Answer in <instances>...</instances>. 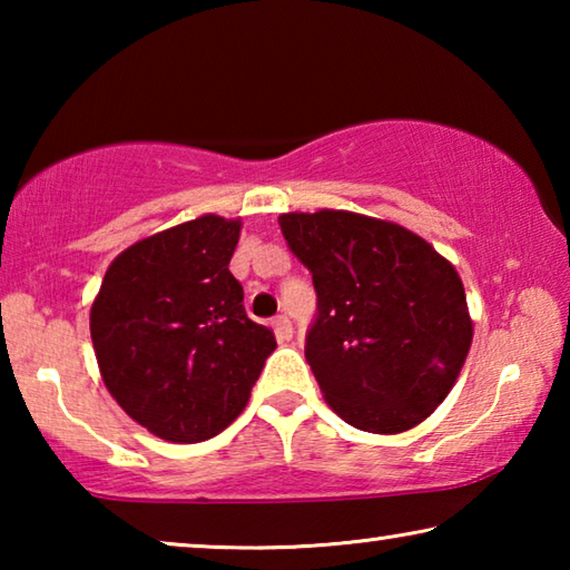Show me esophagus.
<instances>
[{
  "instance_id": "34e87169",
  "label": "esophagus",
  "mask_w": 570,
  "mask_h": 570,
  "mask_svg": "<svg viewBox=\"0 0 570 570\" xmlns=\"http://www.w3.org/2000/svg\"><path fill=\"white\" fill-rule=\"evenodd\" d=\"M272 326H274V334L278 342H288L294 336V326H292V322H288V316H284V314H278L272 322Z\"/></svg>"
}]
</instances>
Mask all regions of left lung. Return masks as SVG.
<instances>
[{"label": "left lung", "instance_id": "obj_1", "mask_svg": "<svg viewBox=\"0 0 570 570\" xmlns=\"http://www.w3.org/2000/svg\"><path fill=\"white\" fill-rule=\"evenodd\" d=\"M278 226L312 272L304 354L330 407L374 435L430 417L472 344L455 266L404 226L352 210L282 214Z\"/></svg>", "mask_w": 570, "mask_h": 570}]
</instances>
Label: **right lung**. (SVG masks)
<instances>
[{
    "instance_id": "1",
    "label": "right lung",
    "mask_w": 570,
    "mask_h": 570,
    "mask_svg": "<svg viewBox=\"0 0 570 570\" xmlns=\"http://www.w3.org/2000/svg\"><path fill=\"white\" fill-rule=\"evenodd\" d=\"M238 234L240 220L206 214L142 238L110 264L92 302L105 387L160 440L193 445L224 432L276 350L228 272Z\"/></svg>"
}]
</instances>
